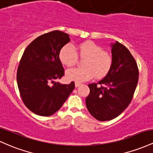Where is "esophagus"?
Returning a JSON list of instances; mask_svg holds the SVG:
<instances>
[{
	"label": "esophagus",
	"mask_w": 153,
	"mask_h": 153,
	"mask_svg": "<svg viewBox=\"0 0 153 153\" xmlns=\"http://www.w3.org/2000/svg\"><path fill=\"white\" fill-rule=\"evenodd\" d=\"M81 85H82V84L79 83V82H75V87H79V86Z\"/></svg>",
	"instance_id": "esophagus-1"
}]
</instances>
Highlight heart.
Returning <instances> with one entry per match:
<instances>
[{"instance_id":"b5f03b06","label":"heart","mask_w":153,"mask_h":153,"mask_svg":"<svg viewBox=\"0 0 153 153\" xmlns=\"http://www.w3.org/2000/svg\"><path fill=\"white\" fill-rule=\"evenodd\" d=\"M80 58H85L82 61L84 67L68 69L66 76L68 80L84 82L90 80L96 76L102 78L108 73L113 65L112 55L102 51V47L92 41H86L78 47ZM59 59L66 67H71L78 61V54L71 45H66L61 49Z\"/></svg>"}]
</instances>
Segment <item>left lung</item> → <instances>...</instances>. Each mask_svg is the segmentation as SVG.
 Listing matches in <instances>:
<instances>
[{"mask_svg": "<svg viewBox=\"0 0 153 153\" xmlns=\"http://www.w3.org/2000/svg\"><path fill=\"white\" fill-rule=\"evenodd\" d=\"M113 65L104 79L88 85L86 106L100 121L117 117L131 102L138 83L139 70L129 51L116 41L111 44Z\"/></svg>", "mask_w": 153, "mask_h": 153, "instance_id": "left-lung-1", "label": "left lung"}]
</instances>
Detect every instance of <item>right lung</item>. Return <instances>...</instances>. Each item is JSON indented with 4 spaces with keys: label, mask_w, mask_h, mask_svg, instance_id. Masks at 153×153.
<instances>
[{
    "label": "right lung",
    "mask_w": 153,
    "mask_h": 153,
    "mask_svg": "<svg viewBox=\"0 0 153 153\" xmlns=\"http://www.w3.org/2000/svg\"><path fill=\"white\" fill-rule=\"evenodd\" d=\"M69 41L68 34L53 31L34 39L22 55L17 85L24 103L34 114H54L74 89V82L69 85L56 82L64 75L60 51Z\"/></svg>",
    "instance_id": "add662e5"
}]
</instances>
